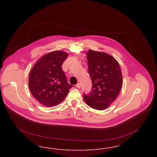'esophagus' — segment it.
Masks as SVG:
<instances>
[{
  "label": "esophagus",
  "mask_w": 157,
  "mask_h": 157,
  "mask_svg": "<svg viewBox=\"0 0 157 157\" xmlns=\"http://www.w3.org/2000/svg\"><path fill=\"white\" fill-rule=\"evenodd\" d=\"M75 86H76V88H81V84H80L79 83H77V84L75 85Z\"/></svg>",
  "instance_id": "obj_1"
}]
</instances>
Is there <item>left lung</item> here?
I'll use <instances>...</instances> for the list:
<instances>
[{"label":"left lung","mask_w":157,"mask_h":157,"mask_svg":"<svg viewBox=\"0 0 157 157\" xmlns=\"http://www.w3.org/2000/svg\"><path fill=\"white\" fill-rule=\"evenodd\" d=\"M86 58L92 88L88 95L83 94V98L90 108L103 110L120 93L122 85L121 69L117 60L108 53L90 49Z\"/></svg>","instance_id":"obj_1"}]
</instances>
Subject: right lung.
I'll list each match as a JSON object with an SVG mask.
<instances>
[{"label": "right lung", "instance_id": "obj_1", "mask_svg": "<svg viewBox=\"0 0 157 157\" xmlns=\"http://www.w3.org/2000/svg\"><path fill=\"white\" fill-rule=\"evenodd\" d=\"M67 53L56 51L41 57L35 64L29 76L30 92L39 102L45 106L60 104L73 85L67 82L62 65Z\"/></svg>", "mask_w": 157, "mask_h": 157}]
</instances>
